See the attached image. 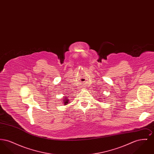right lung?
<instances>
[{
	"label": "right lung",
	"mask_w": 154,
	"mask_h": 154,
	"mask_svg": "<svg viewBox=\"0 0 154 154\" xmlns=\"http://www.w3.org/2000/svg\"><path fill=\"white\" fill-rule=\"evenodd\" d=\"M63 99H65V100H63V102L65 103V104L66 105V104L69 102V99H67V98H63Z\"/></svg>",
	"instance_id": "1"
}]
</instances>
